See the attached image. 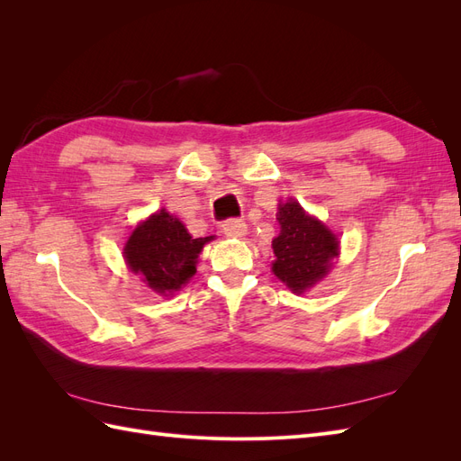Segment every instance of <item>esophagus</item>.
Masks as SVG:
<instances>
[{
	"label": "esophagus",
	"instance_id": "obj_1",
	"mask_svg": "<svg viewBox=\"0 0 461 461\" xmlns=\"http://www.w3.org/2000/svg\"><path fill=\"white\" fill-rule=\"evenodd\" d=\"M246 230H248L246 222L239 221V219H229V221H225V225H222V232L230 236V239H242Z\"/></svg>",
	"mask_w": 461,
	"mask_h": 461
}]
</instances>
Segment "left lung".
I'll list each match as a JSON object with an SVG mask.
<instances>
[{
	"label": "left lung",
	"mask_w": 461,
	"mask_h": 461,
	"mask_svg": "<svg viewBox=\"0 0 461 461\" xmlns=\"http://www.w3.org/2000/svg\"><path fill=\"white\" fill-rule=\"evenodd\" d=\"M276 221L281 232L273 239L271 271L294 294H303L329 273L332 259L339 258L340 242L325 222L305 213L292 198L278 202Z\"/></svg>",
	"instance_id": "left-lung-1"
}]
</instances>
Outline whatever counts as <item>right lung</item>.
<instances>
[{
	"instance_id": "add662e5",
	"label": "right lung",
	"mask_w": 461,
	"mask_h": 461,
	"mask_svg": "<svg viewBox=\"0 0 461 461\" xmlns=\"http://www.w3.org/2000/svg\"><path fill=\"white\" fill-rule=\"evenodd\" d=\"M213 236L194 239L183 221L161 212L138 225L124 244V261L142 281L161 296H171L196 273L198 256Z\"/></svg>"
}]
</instances>
